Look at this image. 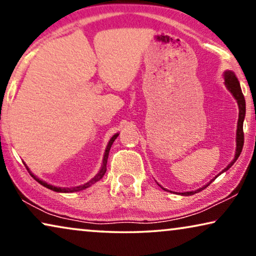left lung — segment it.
<instances>
[{
    "instance_id": "obj_1",
    "label": "left lung",
    "mask_w": 256,
    "mask_h": 256,
    "mask_svg": "<svg viewBox=\"0 0 256 256\" xmlns=\"http://www.w3.org/2000/svg\"><path fill=\"white\" fill-rule=\"evenodd\" d=\"M224 78H225V86H226V87H228V89L230 90V92L232 94L233 97H234V98L236 100L238 106H239V120H238V128H236V148L234 159H233L231 162H230V164L222 172H226V170H228V169H230V168L232 167V164H234L236 161L238 160V158H239L241 150H242V147H244V116H246V102H244V94H242V92H241L240 84H239V81H238V78L236 76L234 72L226 70L225 73H224ZM222 172H220V174H222ZM220 174H218V175H220ZM217 176H216V178H217ZM214 180H212V181H214ZM211 182H208V184H205L204 186H202V188L195 190V192H181V195H183V196H192V195H194V194L200 192L203 189L206 188V186H210Z\"/></svg>"
}]
</instances>
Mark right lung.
<instances>
[{"label": "right lung", "instance_id": "obj_1", "mask_svg": "<svg viewBox=\"0 0 256 256\" xmlns=\"http://www.w3.org/2000/svg\"><path fill=\"white\" fill-rule=\"evenodd\" d=\"M118 136H120V134H118V133H116V134L112 136V138L110 139V142H108V146H106V152H104V156H103V164H102V167H100V172H97L96 176H94V178L90 180V181H88L87 183H84V184H82V186H70V188H60V186H52V184H48V183H46L45 181H42V180H39L37 176H34V174H32V172H30V169H28V167L26 168H28V172H30V175L32 176V178H34L38 183H40L42 186H44L45 188L51 189V190H53V192H80V190H84L86 188H88V186H90L92 184H94V183H96L97 181H100V180L104 176V174H106L108 156H109L110 148H111V146H112L114 142V140H116V138H117Z\"/></svg>", "mask_w": 256, "mask_h": 256}]
</instances>
